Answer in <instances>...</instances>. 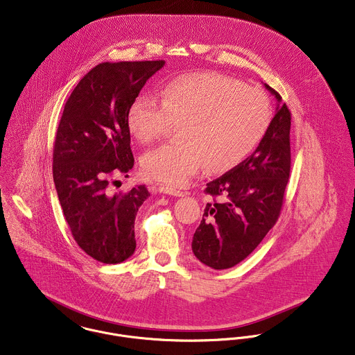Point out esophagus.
<instances>
[{
	"instance_id": "1",
	"label": "esophagus",
	"mask_w": 355,
	"mask_h": 355,
	"mask_svg": "<svg viewBox=\"0 0 355 355\" xmlns=\"http://www.w3.org/2000/svg\"><path fill=\"white\" fill-rule=\"evenodd\" d=\"M159 191L164 193V194H168V196H175V197H182V196H184V193H182L181 190L171 188V187H167V185L159 187Z\"/></svg>"
}]
</instances>
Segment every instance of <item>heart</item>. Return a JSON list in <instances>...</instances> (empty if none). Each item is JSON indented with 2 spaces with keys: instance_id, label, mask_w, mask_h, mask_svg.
I'll return each instance as SVG.
<instances>
[{
  "instance_id": "b5f03b06",
  "label": "heart",
  "mask_w": 355,
  "mask_h": 355,
  "mask_svg": "<svg viewBox=\"0 0 355 355\" xmlns=\"http://www.w3.org/2000/svg\"><path fill=\"white\" fill-rule=\"evenodd\" d=\"M271 121L267 95L218 72L174 76L161 89V99L139 94L127 111L132 135L148 144L181 122V141L146 153L147 178L182 187L207 165L221 173L241 164L264 137Z\"/></svg>"
}]
</instances>
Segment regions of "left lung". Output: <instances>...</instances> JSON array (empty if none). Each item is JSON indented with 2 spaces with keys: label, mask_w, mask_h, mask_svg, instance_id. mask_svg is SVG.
<instances>
[{
  "label": "left lung",
  "mask_w": 355,
  "mask_h": 355,
  "mask_svg": "<svg viewBox=\"0 0 355 355\" xmlns=\"http://www.w3.org/2000/svg\"><path fill=\"white\" fill-rule=\"evenodd\" d=\"M264 87L277 105L263 139L250 157L205 189L214 200L204 209L191 250L214 270L232 268L250 256L276 224L283 207L291 168V112L273 88Z\"/></svg>",
  "instance_id": "1"
}]
</instances>
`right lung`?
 <instances>
[{
  "instance_id": "add662e5",
  "label": "right lung",
  "mask_w": 355,
  "mask_h": 355,
  "mask_svg": "<svg viewBox=\"0 0 355 355\" xmlns=\"http://www.w3.org/2000/svg\"><path fill=\"white\" fill-rule=\"evenodd\" d=\"M164 65V60L98 64L64 105L53 147L55 187L75 241L105 264L125 261L137 247L135 216L150 193L139 185L111 194L108 178L128 177L134 166L127 111Z\"/></svg>"
}]
</instances>
